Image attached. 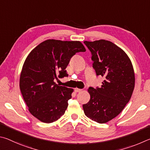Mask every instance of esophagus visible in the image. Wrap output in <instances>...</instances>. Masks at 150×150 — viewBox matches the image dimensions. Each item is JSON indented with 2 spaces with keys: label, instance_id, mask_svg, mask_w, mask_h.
Segmentation results:
<instances>
[{
  "label": "esophagus",
  "instance_id": "34e87169",
  "mask_svg": "<svg viewBox=\"0 0 150 150\" xmlns=\"http://www.w3.org/2000/svg\"><path fill=\"white\" fill-rule=\"evenodd\" d=\"M82 89H79V88H75L74 89V91H75V92H76V93H78V92H80V91H82Z\"/></svg>",
  "mask_w": 150,
  "mask_h": 150
}]
</instances>
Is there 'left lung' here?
<instances>
[{"label": "left lung", "instance_id": "obj_1", "mask_svg": "<svg viewBox=\"0 0 150 150\" xmlns=\"http://www.w3.org/2000/svg\"><path fill=\"white\" fill-rule=\"evenodd\" d=\"M83 43L91 52L97 76L105 80L100 88H89L90 99L83 109L90 119L106 123L119 115L130 101L135 85L133 66L127 53L111 41Z\"/></svg>", "mask_w": 150, "mask_h": 150}]
</instances>
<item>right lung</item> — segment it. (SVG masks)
Listing matches in <instances>:
<instances>
[{"label": "right lung", "mask_w": 150, "mask_h": 150, "mask_svg": "<svg viewBox=\"0 0 150 150\" xmlns=\"http://www.w3.org/2000/svg\"><path fill=\"white\" fill-rule=\"evenodd\" d=\"M84 51L80 41L47 39L30 52L21 72L20 88L33 117L51 123L64 114L74 90L54 80L58 74L60 78L68 76L65 69L70 59L76 52Z\"/></svg>", "instance_id": "obj_1"}]
</instances>
